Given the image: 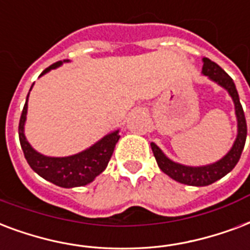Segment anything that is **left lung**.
<instances>
[{"label":"left lung","mask_w":250,"mask_h":250,"mask_svg":"<svg viewBox=\"0 0 250 250\" xmlns=\"http://www.w3.org/2000/svg\"><path fill=\"white\" fill-rule=\"evenodd\" d=\"M202 73L207 76L209 80H212L214 83L224 87L233 100L236 118H237V136H236L231 150L223 159L214 164H209L206 167H186V165L177 164L171 161L170 159H167V156L164 155L163 150L160 149L155 143H150L152 152L155 155L160 169L177 182L188 185V186H207L228 174L236 167V164L239 163L244 146H245V140H247V121H245L243 106L240 104L239 93H237L233 80L216 62H211L207 57L203 59Z\"/></svg>","instance_id":"left-lung-1"}]
</instances>
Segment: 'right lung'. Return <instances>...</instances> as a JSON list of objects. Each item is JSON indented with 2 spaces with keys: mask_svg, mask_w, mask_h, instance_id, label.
<instances>
[{
  "mask_svg": "<svg viewBox=\"0 0 250 250\" xmlns=\"http://www.w3.org/2000/svg\"><path fill=\"white\" fill-rule=\"evenodd\" d=\"M57 62L52 65H49L41 73V76L45 74L51 69H55L60 66L62 62ZM32 87V86H31ZM31 90V89H30ZM30 94V93H28ZM27 101L22 110V115L19 119V142L23 150L24 157L27 160L28 165L35 173L43 177L44 180L52 182V184L60 186V188H77V186H85L90 184L95 177L100 176L101 173L106 169L108 161L111 159L112 152L115 148L121 135L119 129L108 133L101 139L100 142L87 148V149L76 153V155L68 156V157H48V156L41 155L36 152L27 139L24 136V122L27 115Z\"/></svg>",
  "mask_w": 250,
  "mask_h": 250,
  "instance_id": "obj_1",
  "label": "right lung"
}]
</instances>
